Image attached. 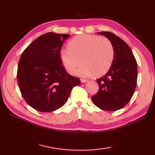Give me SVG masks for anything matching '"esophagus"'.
<instances>
[{
	"label": "esophagus",
	"mask_w": 155,
	"mask_h": 155,
	"mask_svg": "<svg viewBox=\"0 0 155 155\" xmlns=\"http://www.w3.org/2000/svg\"><path fill=\"white\" fill-rule=\"evenodd\" d=\"M81 83H86L87 80L84 79V78H81Z\"/></svg>",
	"instance_id": "esophagus-1"
}]
</instances>
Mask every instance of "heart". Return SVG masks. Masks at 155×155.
Listing matches in <instances>:
<instances>
[{
    "mask_svg": "<svg viewBox=\"0 0 155 155\" xmlns=\"http://www.w3.org/2000/svg\"><path fill=\"white\" fill-rule=\"evenodd\" d=\"M62 64L69 74H74L82 62L78 74L89 77L104 74L114 58V49L109 39L93 35H81L69 41L68 48L60 52Z\"/></svg>",
    "mask_w": 155,
    "mask_h": 155,
    "instance_id": "heart-1",
    "label": "heart"
}]
</instances>
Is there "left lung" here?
Returning a JSON list of instances; mask_svg holds the SVG:
<instances>
[{"mask_svg": "<svg viewBox=\"0 0 155 155\" xmlns=\"http://www.w3.org/2000/svg\"><path fill=\"white\" fill-rule=\"evenodd\" d=\"M111 41L114 49V58L109 71L97 80L99 89L92 97L97 107L104 110H117L123 108L132 98L137 81V63L126 42L110 32L102 31Z\"/></svg>", "mask_w": 155, "mask_h": 155, "instance_id": "8db88e82", "label": "left lung"}]
</instances>
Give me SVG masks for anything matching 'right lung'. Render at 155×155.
Returning a JSON list of instances; mask_svg holds the SVG:
<instances>
[{
	"label": "right lung",
	"instance_id": "1",
	"mask_svg": "<svg viewBox=\"0 0 155 155\" xmlns=\"http://www.w3.org/2000/svg\"><path fill=\"white\" fill-rule=\"evenodd\" d=\"M68 34L47 32L22 52L18 64L17 81L27 103L37 110L52 112L66 103L78 77L68 74L60 52Z\"/></svg>",
	"mask_w": 155,
	"mask_h": 155
}]
</instances>
